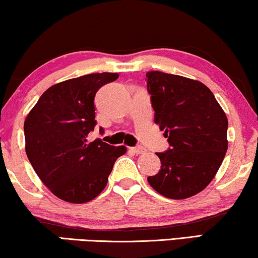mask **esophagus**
<instances>
[{
  "instance_id": "obj_1",
  "label": "esophagus",
  "mask_w": 258,
  "mask_h": 258,
  "mask_svg": "<svg viewBox=\"0 0 258 258\" xmlns=\"http://www.w3.org/2000/svg\"><path fill=\"white\" fill-rule=\"evenodd\" d=\"M130 149H132L133 153H135V154H137V155L147 153L146 148H143V147H134V148H130Z\"/></svg>"
}]
</instances>
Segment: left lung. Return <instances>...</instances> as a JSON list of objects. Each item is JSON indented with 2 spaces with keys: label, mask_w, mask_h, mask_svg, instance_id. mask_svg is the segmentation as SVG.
<instances>
[{
  "label": "left lung",
  "mask_w": 258,
  "mask_h": 258,
  "mask_svg": "<svg viewBox=\"0 0 258 258\" xmlns=\"http://www.w3.org/2000/svg\"><path fill=\"white\" fill-rule=\"evenodd\" d=\"M146 77L155 123L170 146L156 153L161 170L148 182L168 199H188L213 181L223 162L228 118L200 81L161 72H149Z\"/></svg>",
  "instance_id": "obj_1"
}]
</instances>
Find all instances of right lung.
Here are the masks:
<instances>
[{
	"instance_id": "right-lung-1",
	"label": "right lung",
	"mask_w": 258,
	"mask_h": 258,
	"mask_svg": "<svg viewBox=\"0 0 258 258\" xmlns=\"http://www.w3.org/2000/svg\"><path fill=\"white\" fill-rule=\"evenodd\" d=\"M117 79L116 73L89 74L54 84L24 121L28 160L44 185L66 202L86 203L100 195L115 161L125 154L124 146L87 140L96 125L95 95Z\"/></svg>"
}]
</instances>
